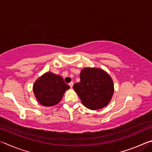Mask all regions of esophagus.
I'll list each match as a JSON object with an SVG mask.
<instances>
[{
	"label": "esophagus",
	"instance_id": "obj_1",
	"mask_svg": "<svg viewBox=\"0 0 152 152\" xmlns=\"http://www.w3.org/2000/svg\"><path fill=\"white\" fill-rule=\"evenodd\" d=\"M73 85H74V83H73V82H71L70 83H69V86H70V88H72V86H73Z\"/></svg>",
	"mask_w": 152,
	"mask_h": 152
}]
</instances>
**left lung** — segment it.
Returning a JSON list of instances; mask_svg holds the SVG:
<instances>
[{"mask_svg":"<svg viewBox=\"0 0 152 152\" xmlns=\"http://www.w3.org/2000/svg\"><path fill=\"white\" fill-rule=\"evenodd\" d=\"M80 82L73 88L84 107L91 110L102 109L111 101L114 84L111 77L101 68H85L81 70Z\"/></svg>","mask_w":152,"mask_h":152,"instance_id":"1","label":"left lung"}]
</instances>
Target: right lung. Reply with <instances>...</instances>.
<instances>
[{
    "label": "right lung",
    "mask_w": 152,
    "mask_h": 152,
    "mask_svg": "<svg viewBox=\"0 0 152 152\" xmlns=\"http://www.w3.org/2000/svg\"><path fill=\"white\" fill-rule=\"evenodd\" d=\"M70 88L62 77L48 72L36 80L33 91L39 103L44 107H52L60 102L64 92Z\"/></svg>",
    "instance_id": "obj_1"
}]
</instances>
